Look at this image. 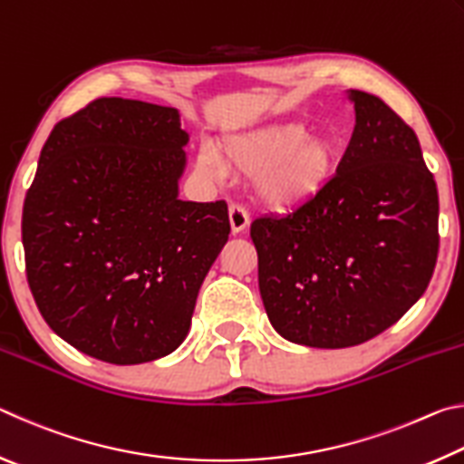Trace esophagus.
I'll list each match as a JSON object with an SVG mask.
<instances>
[{"label": "esophagus", "mask_w": 464, "mask_h": 464, "mask_svg": "<svg viewBox=\"0 0 464 464\" xmlns=\"http://www.w3.org/2000/svg\"><path fill=\"white\" fill-rule=\"evenodd\" d=\"M229 223H231V231L233 233H243L249 225V215L247 210L241 207V204H229Z\"/></svg>", "instance_id": "34e87169"}]
</instances>
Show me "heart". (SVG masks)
<instances>
[{
    "label": "heart",
    "instance_id": "b5f03b06",
    "mask_svg": "<svg viewBox=\"0 0 464 464\" xmlns=\"http://www.w3.org/2000/svg\"><path fill=\"white\" fill-rule=\"evenodd\" d=\"M204 145L198 168L204 174L225 176L233 168L256 174L257 194L274 207H301L324 192L334 176L337 149L327 137H309L304 124H272L243 135L227 137L221 145Z\"/></svg>",
    "mask_w": 464,
    "mask_h": 464
}]
</instances>
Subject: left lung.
I'll return each instance as SVG.
<instances>
[{"label":"left lung","mask_w":464,"mask_h":464,"mask_svg":"<svg viewBox=\"0 0 464 464\" xmlns=\"http://www.w3.org/2000/svg\"><path fill=\"white\" fill-rule=\"evenodd\" d=\"M350 98L356 127L324 192L249 231L270 324L311 348H350L397 324L438 260V188L418 135L372 93Z\"/></svg>","instance_id":"8db88e82"}]
</instances>
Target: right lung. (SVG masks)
Returning a JSON list of instances; mask_svg holds the SVG:
<instances>
[{
  "label": "right lung",
  "mask_w": 464,
  "mask_h": 464,
  "mask_svg": "<svg viewBox=\"0 0 464 464\" xmlns=\"http://www.w3.org/2000/svg\"><path fill=\"white\" fill-rule=\"evenodd\" d=\"M176 108L98 98L54 124L22 213L26 278L54 334L110 364L151 362L190 329L229 239L227 202L178 198Z\"/></svg>",
  "instance_id": "add662e5"
}]
</instances>
